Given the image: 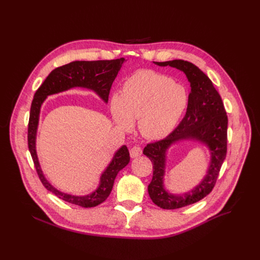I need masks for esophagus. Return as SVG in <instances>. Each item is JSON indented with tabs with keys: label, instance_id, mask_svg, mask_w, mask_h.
I'll use <instances>...</instances> for the list:
<instances>
[{
	"label": "esophagus",
	"instance_id": "obj_1",
	"mask_svg": "<svg viewBox=\"0 0 260 260\" xmlns=\"http://www.w3.org/2000/svg\"><path fill=\"white\" fill-rule=\"evenodd\" d=\"M129 153H131V157L132 158H135V157H138L140 155H142V148L139 147V146H134L132 149L129 150Z\"/></svg>",
	"mask_w": 260,
	"mask_h": 260
}]
</instances>
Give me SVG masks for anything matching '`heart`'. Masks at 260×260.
I'll return each instance as SVG.
<instances>
[{"mask_svg":"<svg viewBox=\"0 0 260 260\" xmlns=\"http://www.w3.org/2000/svg\"><path fill=\"white\" fill-rule=\"evenodd\" d=\"M184 86L152 71H141L123 84L120 95L110 100L114 122L125 131L139 120L141 134L149 140L167 137L177 125L187 105Z\"/></svg>","mask_w":260,"mask_h":260,"instance_id":"obj_1","label":"heart"}]
</instances>
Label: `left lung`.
I'll return each mask as SVG.
<instances>
[{
	"label": "left lung",
	"instance_id": "obj_1",
	"mask_svg": "<svg viewBox=\"0 0 260 260\" xmlns=\"http://www.w3.org/2000/svg\"><path fill=\"white\" fill-rule=\"evenodd\" d=\"M153 62L159 67L170 66L180 70L190 83L186 114L180 124L164 140L148 144L143 151L153 164L152 181L148 185L150 199L156 206L173 210L194 204L212 191L226 156L228 116L212 81L196 64L183 59ZM183 140L196 141L206 146L210 160L206 175L193 189L183 194H173L164 184L167 152L171 146Z\"/></svg>",
	"mask_w": 260,
	"mask_h": 260
}]
</instances>
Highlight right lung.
Masks as SVG:
<instances>
[{
	"label": "right lung",
	"mask_w": 260,
	"mask_h": 260,
	"mask_svg": "<svg viewBox=\"0 0 260 260\" xmlns=\"http://www.w3.org/2000/svg\"><path fill=\"white\" fill-rule=\"evenodd\" d=\"M124 61L125 58L123 57L112 60L72 61L54 69L34 95L27 129L28 150L32 157L37 173L46 189L62 201L83 208H92L105 202L112 191L114 180L118 172L128 165L131 159L129 152L125 145H122L119 148L101 174L98 187L92 192L85 196H75L58 190L46 179L41 169L38 154H37V133H38L42 105L49 95L63 92L75 87L92 90L105 104H107L111 86L117 77V74Z\"/></svg>",
	"instance_id": "right-lung-1"
}]
</instances>
